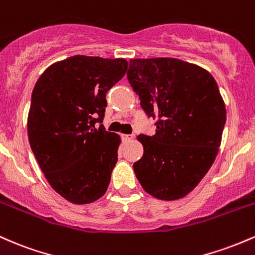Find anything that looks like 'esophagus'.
Wrapping results in <instances>:
<instances>
[{
    "instance_id": "1",
    "label": "esophagus",
    "mask_w": 255,
    "mask_h": 255,
    "mask_svg": "<svg viewBox=\"0 0 255 255\" xmlns=\"http://www.w3.org/2000/svg\"><path fill=\"white\" fill-rule=\"evenodd\" d=\"M122 138L124 142H130L133 139V135H123Z\"/></svg>"
}]
</instances>
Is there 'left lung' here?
Returning <instances> with one entry per match:
<instances>
[{
	"label": "left lung",
	"instance_id": "obj_1",
	"mask_svg": "<svg viewBox=\"0 0 255 255\" xmlns=\"http://www.w3.org/2000/svg\"><path fill=\"white\" fill-rule=\"evenodd\" d=\"M128 81L155 135H139L133 164L142 188L160 200L189 194L212 166L222 141L225 106L207 71L178 59H132Z\"/></svg>",
	"mask_w": 255,
	"mask_h": 255
}]
</instances>
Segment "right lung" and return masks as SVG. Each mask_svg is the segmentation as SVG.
I'll list each match as a JSON object with an SVG mask.
<instances>
[{
    "mask_svg": "<svg viewBox=\"0 0 255 255\" xmlns=\"http://www.w3.org/2000/svg\"><path fill=\"white\" fill-rule=\"evenodd\" d=\"M128 61L76 55L48 67L31 96V149L54 190L77 205L107 190L118 160L119 136L106 131V94Z\"/></svg>",
    "mask_w": 255,
    "mask_h": 255,
    "instance_id": "1",
    "label": "right lung"
}]
</instances>
